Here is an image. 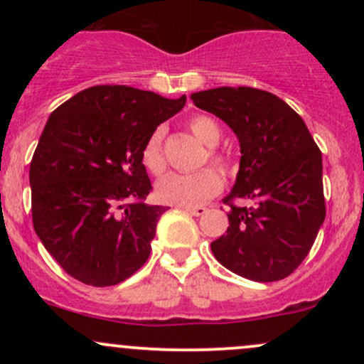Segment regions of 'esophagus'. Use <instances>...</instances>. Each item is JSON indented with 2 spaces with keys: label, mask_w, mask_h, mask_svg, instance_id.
<instances>
[{
  "label": "esophagus",
  "mask_w": 364,
  "mask_h": 364,
  "mask_svg": "<svg viewBox=\"0 0 364 364\" xmlns=\"http://www.w3.org/2000/svg\"><path fill=\"white\" fill-rule=\"evenodd\" d=\"M185 208V210L188 212V214H191V215H203L207 212V208L205 207H183Z\"/></svg>",
  "instance_id": "1"
}]
</instances>
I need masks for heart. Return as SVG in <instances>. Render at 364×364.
I'll return each mask as SVG.
<instances>
[{
	"label": "heart",
	"mask_w": 364,
	"mask_h": 364,
	"mask_svg": "<svg viewBox=\"0 0 364 364\" xmlns=\"http://www.w3.org/2000/svg\"><path fill=\"white\" fill-rule=\"evenodd\" d=\"M188 128L203 145L210 147L207 152L208 162L223 173H228L231 169L229 157L215 149L223 136L219 124L205 114H198L188 121ZM164 128H156L141 149V164L154 176H161L168 166L164 156ZM223 186V178L214 169H202L193 174H169L157 183L156 191L159 200L164 203L178 207H198L219 195Z\"/></svg>",
	"instance_id": "b5f03b06"
}]
</instances>
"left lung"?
Returning <instances> with one entry per match:
<instances>
[{
	"instance_id": "obj_1",
	"label": "left lung",
	"mask_w": 364,
	"mask_h": 364,
	"mask_svg": "<svg viewBox=\"0 0 364 364\" xmlns=\"http://www.w3.org/2000/svg\"><path fill=\"white\" fill-rule=\"evenodd\" d=\"M191 101L225 121L241 147L236 185L224 198L229 228L212 253L250 281H281L301 265L325 220L320 149L301 116L270 92L217 87Z\"/></svg>"
}]
</instances>
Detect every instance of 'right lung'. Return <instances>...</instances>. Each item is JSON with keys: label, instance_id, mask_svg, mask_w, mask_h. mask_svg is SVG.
Wrapping results in <instances>:
<instances>
[{"label": "right lung", "instance_id": "add662e5", "mask_svg": "<svg viewBox=\"0 0 364 364\" xmlns=\"http://www.w3.org/2000/svg\"><path fill=\"white\" fill-rule=\"evenodd\" d=\"M186 95L166 99L128 85H95L53 111L31 162L32 223L66 274L116 286L147 262L164 214L141 149Z\"/></svg>", "mask_w": 364, "mask_h": 364}]
</instances>
